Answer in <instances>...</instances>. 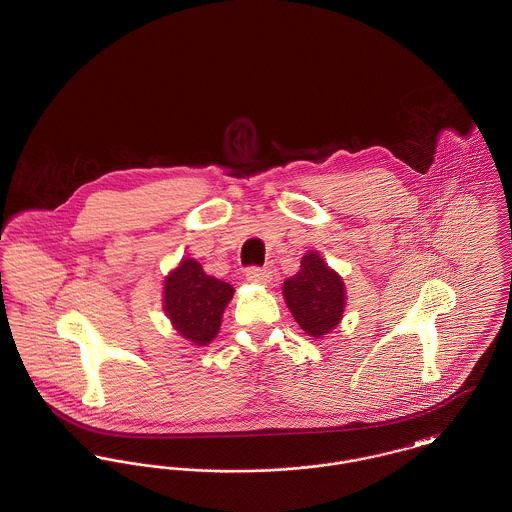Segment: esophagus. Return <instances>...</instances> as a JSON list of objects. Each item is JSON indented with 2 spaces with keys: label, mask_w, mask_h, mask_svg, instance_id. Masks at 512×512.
<instances>
[{
  "label": "esophagus",
  "mask_w": 512,
  "mask_h": 512,
  "mask_svg": "<svg viewBox=\"0 0 512 512\" xmlns=\"http://www.w3.org/2000/svg\"><path fill=\"white\" fill-rule=\"evenodd\" d=\"M246 279L250 281V283H270L272 281V272L268 270V268H256V266H252V268H248L246 270Z\"/></svg>",
  "instance_id": "obj_1"
}]
</instances>
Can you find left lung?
<instances>
[{
	"label": "left lung",
	"mask_w": 512,
	"mask_h": 512,
	"mask_svg": "<svg viewBox=\"0 0 512 512\" xmlns=\"http://www.w3.org/2000/svg\"><path fill=\"white\" fill-rule=\"evenodd\" d=\"M283 299L309 336L323 338L340 325L346 307V285L317 250L301 260V270L283 281Z\"/></svg>",
	"instance_id": "1"
}]
</instances>
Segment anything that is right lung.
<instances>
[{"instance_id":"1","label":"right lung","mask_w":512,"mask_h":512,"mask_svg":"<svg viewBox=\"0 0 512 512\" xmlns=\"http://www.w3.org/2000/svg\"><path fill=\"white\" fill-rule=\"evenodd\" d=\"M233 293L231 283L205 274L197 260L182 258L164 279V313L187 342L207 346L219 334Z\"/></svg>"}]
</instances>
